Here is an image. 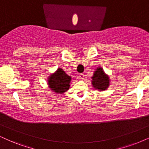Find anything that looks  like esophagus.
Wrapping results in <instances>:
<instances>
[{
  "instance_id": "esophagus-1",
  "label": "esophagus",
  "mask_w": 149,
  "mask_h": 149,
  "mask_svg": "<svg viewBox=\"0 0 149 149\" xmlns=\"http://www.w3.org/2000/svg\"><path fill=\"white\" fill-rule=\"evenodd\" d=\"M79 77H80V78L81 79V80H84V73H80V74L79 75Z\"/></svg>"
}]
</instances>
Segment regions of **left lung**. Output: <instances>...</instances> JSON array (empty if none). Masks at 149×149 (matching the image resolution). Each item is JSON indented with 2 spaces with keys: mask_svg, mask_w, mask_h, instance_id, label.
I'll list each match as a JSON object with an SVG mask.
<instances>
[{
  "mask_svg": "<svg viewBox=\"0 0 149 149\" xmlns=\"http://www.w3.org/2000/svg\"><path fill=\"white\" fill-rule=\"evenodd\" d=\"M92 85L95 89L99 91H104L109 86V78L103 69L97 67L94 71L93 76L91 77Z\"/></svg>",
  "mask_w": 149,
  "mask_h": 149,
  "instance_id": "1",
  "label": "left lung"
}]
</instances>
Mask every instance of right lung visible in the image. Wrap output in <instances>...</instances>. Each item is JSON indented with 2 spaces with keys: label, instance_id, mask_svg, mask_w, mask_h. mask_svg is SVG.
I'll list each match as a JSON object with an SVG mask.
<instances>
[{
  "label": "right lung",
  "instance_id": "obj_1",
  "mask_svg": "<svg viewBox=\"0 0 149 149\" xmlns=\"http://www.w3.org/2000/svg\"><path fill=\"white\" fill-rule=\"evenodd\" d=\"M71 76H68L63 69L58 68L55 73L48 78V85L51 90L56 93H63L70 87Z\"/></svg>",
  "mask_w": 149,
  "mask_h": 149
}]
</instances>
